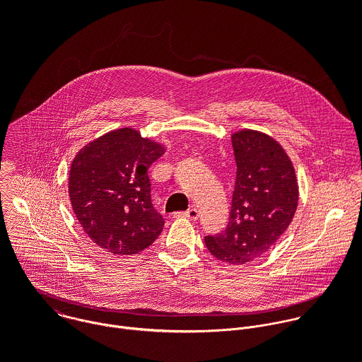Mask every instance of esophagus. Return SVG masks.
<instances>
[{
  "label": "esophagus",
  "mask_w": 362,
  "mask_h": 362,
  "mask_svg": "<svg viewBox=\"0 0 362 362\" xmlns=\"http://www.w3.org/2000/svg\"><path fill=\"white\" fill-rule=\"evenodd\" d=\"M175 218H186V219L196 221L199 218V211L196 208H192V209H189L186 212H176Z\"/></svg>",
  "instance_id": "esophagus-1"
}]
</instances>
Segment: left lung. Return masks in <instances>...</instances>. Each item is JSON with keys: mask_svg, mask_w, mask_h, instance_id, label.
Returning a JSON list of instances; mask_svg holds the SVG:
<instances>
[{"mask_svg": "<svg viewBox=\"0 0 362 362\" xmlns=\"http://www.w3.org/2000/svg\"><path fill=\"white\" fill-rule=\"evenodd\" d=\"M236 182L229 223L206 236L209 252L232 265L265 255L288 229L298 206V182L291 159L271 136L256 130L232 134Z\"/></svg>", "mask_w": 362, "mask_h": 362, "instance_id": "1", "label": "left lung"}]
</instances>
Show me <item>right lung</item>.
Wrapping results in <instances>:
<instances>
[{
	"label": "right lung",
	"mask_w": 362,
	"mask_h": 362,
	"mask_svg": "<svg viewBox=\"0 0 362 362\" xmlns=\"http://www.w3.org/2000/svg\"><path fill=\"white\" fill-rule=\"evenodd\" d=\"M165 147L123 127L106 133L77 154L69 194L87 236L113 255H134L150 246L165 226L153 208L147 170Z\"/></svg>",
	"instance_id": "obj_1"
}]
</instances>
